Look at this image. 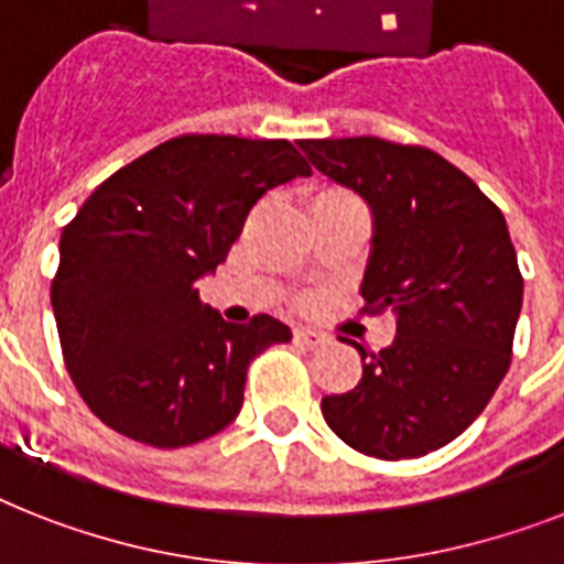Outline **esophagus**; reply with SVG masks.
Listing matches in <instances>:
<instances>
[{
	"instance_id": "1",
	"label": "esophagus",
	"mask_w": 564,
	"mask_h": 564,
	"mask_svg": "<svg viewBox=\"0 0 564 564\" xmlns=\"http://www.w3.org/2000/svg\"><path fill=\"white\" fill-rule=\"evenodd\" d=\"M295 341L297 345H306V347H318L327 341V336L324 333H318V329H310V327H295Z\"/></svg>"
}]
</instances>
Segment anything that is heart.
Returning <instances> with one entry per match:
<instances>
[{
	"instance_id": "heart-1",
	"label": "heart",
	"mask_w": 564,
	"mask_h": 564,
	"mask_svg": "<svg viewBox=\"0 0 564 564\" xmlns=\"http://www.w3.org/2000/svg\"><path fill=\"white\" fill-rule=\"evenodd\" d=\"M327 194H329V191H327Z\"/></svg>"
}]
</instances>
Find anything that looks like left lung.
Wrapping results in <instances>:
<instances>
[{
  "mask_svg": "<svg viewBox=\"0 0 564 564\" xmlns=\"http://www.w3.org/2000/svg\"><path fill=\"white\" fill-rule=\"evenodd\" d=\"M301 150L368 203L361 297L370 313L397 318L379 354L354 341L359 386L324 397V420L361 455H429L475 423L510 368L524 281L505 214L434 150L373 135L301 141Z\"/></svg>",
  "mask_w": 564,
  "mask_h": 564,
  "instance_id": "1",
  "label": "left lung"
}]
</instances>
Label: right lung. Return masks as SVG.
I'll list each match as a JSON object with an SVG mask.
<instances>
[{
  "instance_id": "add662e5",
  "label": "right lung",
  "mask_w": 564,
  "mask_h": 564,
  "mask_svg": "<svg viewBox=\"0 0 564 564\" xmlns=\"http://www.w3.org/2000/svg\"><path fill=\"white\" fill-rule=\"evenodd\" d=\"M310 173L283 139L178 135L95 187L59 235L52 306L68 377L100 423L178 448L240 414L251 359L292 329L272 315L226 322L196 283L260 196Z\"/></svg>"
}]
</instances>
